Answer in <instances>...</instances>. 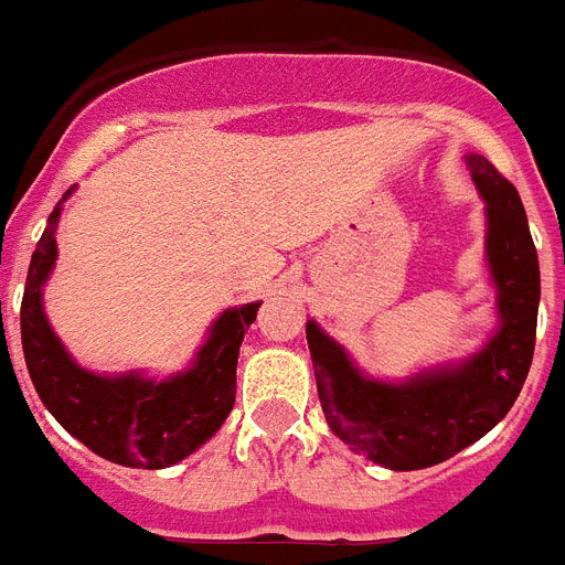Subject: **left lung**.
<instances>
[{
	"mask_svg": "<svg viewBox=\"0 0 565 565\" xmlns=\"http://www.w3.org/2000/svg\"><path fill=\"white\" fill-rule=\"evenodd\" d=\"M467 166L487 204V265L499 291V332L476 355L382 382L364 376L315 320L306 323L329 428L387 469L435 467L484 437L516 403L534 359L540 262L525 206L487 157L467 154Z\"/></svg>",
	"mask_w": 565,
	"mask_h": 565,
	"instance_id": "1",
	"label": "left lung"
}]
</instances>
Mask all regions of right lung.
I'll use <instances>...</instances> for the list:
<instances>
[{"label": "right lung", "instance_id": "obj_1", "mask_svg": "<svg viewBox=\"0 0 565 565\" xmlns=\"http://www.w3.org/2000/svg\"><path fill=\"white\" fill-rule=\"evenodd\" d=\"M72 195V189L63 201ZM61 204L31 256L20 329L29 376L43 405L72 437L121 467L162 469L204 446L236 403L238 347L262 303L227 309L210 327L192 367L169 379L142 373L102 376L66 353L43 311V286L57 259L54 227Z\"/></svg>", "mask_w": 565, "mask_h": 565}]
</instances>
